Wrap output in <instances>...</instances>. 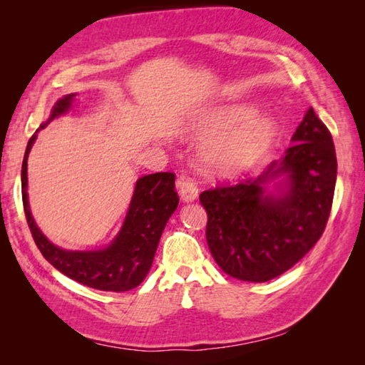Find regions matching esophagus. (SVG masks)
<instances>
[{
  "label": "esophagus",
  "instance_id": "34e87169",
  "mask_svg": "<svg viewBox=\"0 0 365 365\" xmlns=\"http://www.w3.org/2000/svg\"><path fill=\"white\" fill-rule=\"evenodd\" d=\"M177 190L183 202H192L197 199V187L192 178L187 175H180L177 180Z\"/></svg>",
  "mask_w": 365,
  "mask_h": 365
}]
</instances>
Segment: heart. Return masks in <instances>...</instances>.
Listing matches in <instances>:
<instances>
[{
  "mask_svg": "<svg viewBox=\"0 0 365 365\" xmlns=\"http://www.w3.org/2000/svg\"><path fill=\"white\" fill-rule=\"evenodd\" d=\"M195 128L204 143L200 160L215 174L235 175L254 166L277 138V122L252 105H221L197 115Z\"/></svg>",
  "mask_w": 365,
  "mask_h": 365,
  "instance_id": "b5f03b06",
  "label": "heart"
}]
</instances>
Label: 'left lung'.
Returning a JSON list of instances; mask_svg holds the SVG:
<instances>
[{
    "mask_svg": "<svg viewBox=\"0 0 365 365\" xmlns=\"http://www.w3.org/2000/svg\"><path fill=\"white\" fill-rule=\"evenodd\" d=\"M292 145L252 180L204 191L207 243L229 276L267 282L290 269L319 242L337 178L334 143L309 108Z\"/></svg>",
    "mask_w": 365,
    "mask_h": 365,
    "instance_id": "1",
    "label": "left lung"
}]
</instances>
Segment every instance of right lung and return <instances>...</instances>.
Returning <instances> with one entry per match:
<instances>
[{"label": "right lung", "instance_id": "add662e5", "mask_svg": "<svg viewBox=\"0 0 365 365\" xmlns=\"http://www.w3.org/2000/svg\"><path fill=\"white\" fill-rule=\"evenodd\" d=\"M76 94H67L51 108L50 118L36 130L26 145L21 165V197L28 226L43 257L67 277L105 292H127L141 284L157 252L163 230L178 205L175 175L157 173L143 175L135 183L125 220L113 242L102 250H63L37 227L28 200V157L37 133L48 123L71 111Z\"/></svg>", "mask_w": 365, "mask_h": 365}]
</instances>
